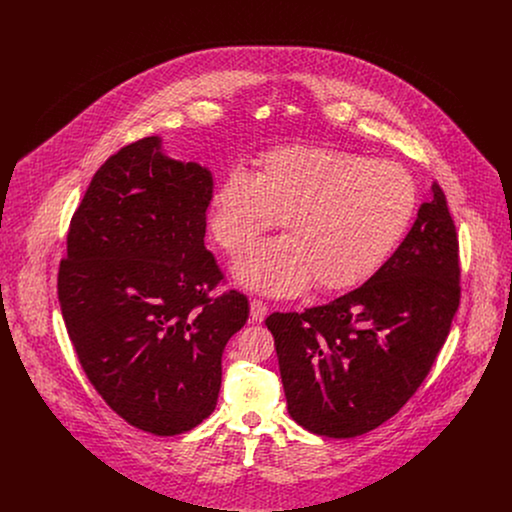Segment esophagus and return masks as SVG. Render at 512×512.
I'll list each match as a JSON object with an SVG mask.
<instances>
[{
    "instance_id": "1",
    "label": "esophagus",
    "mask_w": 512,
    "mask_h": 512,
    "mask_svg": "<svg viewBox=\"0 0 512 512\" xmlns=\"http://www.w3.org/2000/svg\"><path fill=\"white\" fill-rule=\"evenodd\" d=\"M267 313V303H265L263 299H259V297H253V299H251V320L261 322V320H265Z\"/></svg>"
}]
</instances>
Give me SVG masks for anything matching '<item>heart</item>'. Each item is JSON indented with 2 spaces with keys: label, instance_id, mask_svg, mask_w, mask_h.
Here are the masks:
<instances>
[{
  "label": "heart",
  "instance_id": "b5f03b06",
  "mask_svg": "<svg viewBox=\"0 0 512 512\" xmlns=\"http://www.w3.org/2000/svg\"><path fill=\"white\" fill-rule=\"evenodd\" d=\"M418 207L413 174L395 161L328 147L274 149L255 176L228 172L211 230L236 253L280 219L284 238L253 245L236 265L245 284L278 295L340 292L370 278L407 234Z\"/></svg>",
  "mask_w": 512,
  "mask_h": 512
}]
</instances>
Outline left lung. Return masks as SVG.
Here are the masks:
<instances>
[{
    "label": "left lung",
    "mask_w": 512,
    "mask_h": 512,
    "mask_svg": "<svg viewBox=\"0 0 512 512\" xmlns=\"http://www.w3.org/2000/svg\"><path fill=\"white\" fill-rule=\"evenodd\" d=\"M459 303V236L436 182L407 238L363 286L268 315L293 420L326 438L390 420L432 370Z\"/></svg>",
    "instance_id": "1"
}]
</instances>
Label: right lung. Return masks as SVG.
I'll list each match as a JSON object with an SVG mask.
<instances>
[{
  "label": "right lung",
  "instance_id": "obj_1",
  "mask_svg": "<svg viewBox=\"0 0 512 512\" xmlns=\"http://www.w3.org/2000/svg\"><path fill=\"white\" fill-rule=\"evenodd\" d=\"M157 136L113 153L67 232L57 293L78 363L138 430L176 436L215 411L222 351L249 317L205 247L211 172L161 153Z\"/></svg>",
  "mask_w": 512,
  "mask_h": 512
}]
</instances>
